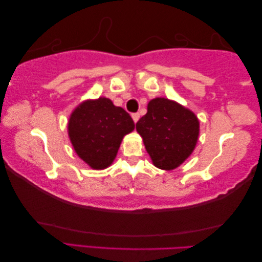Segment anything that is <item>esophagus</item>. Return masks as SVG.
<instances>
[{"label": "esophagus", "mask_w": 262, "mask_h": 262, "mask_svg": "<svg viewBox=\"0 0 262 262\" xmlns=\"http://www.w3.org/2000/svg\"><path fill=\"white\" fill-rule=\"evenodd\" d=\"M131 116H132V120H133V122H135V123H137L138 120H139V117H140V115H139L138 113H133Z\"/></svg>", "instance_id": "1"}]
</instances>
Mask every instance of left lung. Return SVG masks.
Returning a JSON list of instances; mask_svg holds the SVG:
<instances>
[{
	"mask_svg": "<svg viewBox=\"0 0 262 262\" xmlns=\"http://www.w3.org/2000/svg\"><path fill=\"white\" fill-rule=\"evenodd\" d=\"M136 129L155 166L172 170L183 164L198 142L200 123L193 112L164 97L148 103Z\"/></svg>",
	"mask_w": 262,
	"mask_h": 262,
	"instance_id": "1",
	"label": "left lung"
}]
</instances>
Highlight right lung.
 Segmentation results:
<instances>
[{"label":"right lung","mask_w":262,"mask_h":262,"mask_svg":"<svg viewBox=\"0 0 262 262\" xmlns=\"http://www.w3.org/2000/svg\"><path fill=\"white\" fill-rule=\"evenodd\" d=\"M133 130L130 114L106 97L80 103L68 122L74 151L90 168L98 170L111 166L124 136Z\"/></svg>","instance_id":"right-lung-1"}]
</instances>
